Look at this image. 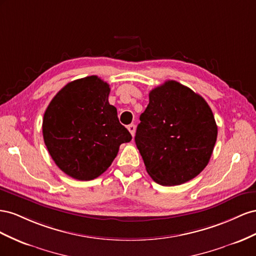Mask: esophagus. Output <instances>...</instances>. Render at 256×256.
I'll list each match as a JSON object with an SVG mask.
<instances>
[{"instance_id": "1", "label": "esophagus", "mask_w": 256, "mask_h": 256, "mask_svg": "<svg viewBox=\"0 0 256 256\" xmlns=\"http://www.w3.org/2000/svg\"><path fill=\"white\" fill-rule=\"evenodd\" d=\"M128 130H130V135H132L133 137L135 136V132H136V126H134V124H130V126H128Z\"/></svg>"}]
</instances>
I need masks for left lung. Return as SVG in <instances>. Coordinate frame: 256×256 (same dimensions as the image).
I'll use <instances>...</instances> for the list:
<instances>
[{
  "label": "left lung",
  "instance_id": "obj_1",
  "mask_svg": "<svg viewBox=\"0 0 256 256\" xmlns=\"http://www.w3.org/2000/svg\"><path fill=\"white\" fill-rule=\"evenodd\" d=\"M135 142L147 172L160 186H179L209 163L218 136L212 110L200 94L174 80L149 93Z\"/></svg>",
  "mask_w": 256,
  "mask_h": 256
}]
</instances>
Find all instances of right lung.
<instances>
[{
	"mask_svg": "<svg viewBox=\"0 0 256 256\" xmlns=\"http://www.w3.org/2000/svg\"><path fill=\"white\" fill-rule=\"evenodd\" d=\"M109 84L98 76L77 79L56 93L42 120L49 154L70 177L89 181L100 176L132 135L109 104Z\"/></svg>",
	"mask_w": 256,
	"mask_h": 256,
	"instance_id": "right-lung-1",
	"label": "right lung"
}]
</instances>
